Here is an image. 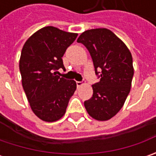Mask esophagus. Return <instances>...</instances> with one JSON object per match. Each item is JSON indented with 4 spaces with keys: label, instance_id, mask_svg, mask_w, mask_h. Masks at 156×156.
I'll use <instances>...</instances> for the list:
<instances>
[{
    "label": "esophagus",
    "instance_id": "obj_1",
    "mask_svg": "<svg viewBox=\"0 0 156 156\" xmlns=\"http://www.w3.org/2000/svg\"><path fill=\"white\" fill-rule=\"evenodd\" d=\"M81 85H83V82H82V81H76V86H77V87H81Z\"/></svg>",
    "mask_w": 156,
    "mask_h": 156
}]
</instances>
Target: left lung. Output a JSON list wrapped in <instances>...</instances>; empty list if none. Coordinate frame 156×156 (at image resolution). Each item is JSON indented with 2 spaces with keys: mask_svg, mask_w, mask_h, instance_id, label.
<instances>
[{
  "mask_svg": "<svg viewBox=\"0 0 156 156\" xmlns=\"http://www.w3.org/2000/svg\"><path fill=\"white\" fill-rule=\"evenodd\" d=\"M89 52L95 75L93 96L84 101L88 115L107 121L122 108L129 95L134 75L131 53L115 34L107 28L87 30L77 39Z\"/></svg>",
  "mask_w": 156,
  "mask_h": 156,
  "instance_id": "1",
  "label": "left lung"
}]
</instances>
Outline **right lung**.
I'll return each mask as SVG.
<instances>
[{"label":"right lung","mask_w":156,"mask_h":156,"mask_svg":"<svg viewBox=\"0 0 156 156\" xmlns=\"http://www.w3.org/2000/svg\"><path fill=\"white\" fill-rule=\"evenodd\" d=\"M77 35L48 26L31 35L22 48V87L32 110L42 121L61 119L76 89V82L60 77L58 69L65 70L63 55Z\"/></svg>","instance_id":"1"}]
</instances>
